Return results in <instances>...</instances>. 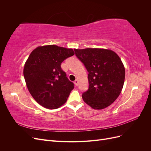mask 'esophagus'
I'll return each instance as SVG.
<instances>
[{
    "mask_svg": "<svg viewBox=\"0 0 151 151\" xmlns=\"http://www.w3.org/2000/svg\"><path fill=\"white\" fill-rule=\"evenodd\" d=\"M74 84H75V85H76V86H78V80L76 79V80L74 81Z\"/></svg>",
    "mask_w": 151,
    "mask_h": 151,
    "instance_id": "1",
    "label": "esophagus"
}]
</instances>
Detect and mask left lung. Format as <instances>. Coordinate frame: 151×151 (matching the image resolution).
I'll return each instance as SVG.
<instances>
[{"label":"left lung","mask_w":151,"mask_h":151,"mask_svg":"<svg viewBox=\"0 0 151 151\" xmlns=\"http://www.w3.org/2000/svg\"><path fill=\"white\" fill-rule=\"evenodd\" d=\"M74 52L89 73V88L82 95L84 101L95 109L108 107L119 96L124 84L125 71L120 58L107 49H74Z\"/></svg>","instance_id":"left-lung-1"}]
</instances>
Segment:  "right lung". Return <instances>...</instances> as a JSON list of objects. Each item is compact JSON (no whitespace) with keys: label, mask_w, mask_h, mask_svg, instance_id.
I'll list each match as a JSON object with an SVG mask.
<instances>
[{"label":"right lung","mask_w":151,"mask_h":151,"mask_svg":"<svg viewBox=\"0 0 151 151\" xmlns=\"http://www.w3.org/2000/svg\"><path fill=\"white\" fill-rule=\"evenodd\" d=\"M74 52L57 45L38 47L26 62L23 74L27 88L36 101L48 109H57L67 100L74 84L61 68Z\"/></svg>","instance_id":"add662e5"}]
</instances>
